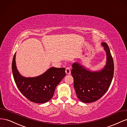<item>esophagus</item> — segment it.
Here are the masks:
<instances>
[{"label":"esophagus","instance_id":"esophagus-1","mask_svg":"<svg viewBox=\"0 0 127 127\" xmlns=\"http://www.w3.org/2000/svg\"><path fill=\"white\" fill-rule=\"evenodd\" d=\"M65 72H66V73L67 74H70L71 73V70L70 68L68 67H67L66 68V70H65Z\"/></svg>","mask_w":127,"mask_h":127}]
</instances>
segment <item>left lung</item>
I'll use <instances>...</instances> for the list:
<instances>
[{"label": "left lung", "instance_id": "left-lung-1", "mask_svg": "<svg viewBox=\"0 0 127 127\" xmlns=\"http://www.w3.org/2000/svg\"><path fill=\"white\" fill-rule=\"evenodd\" d=\"M102 45L107 55L106 66L102 71L90 72L79 63L72 65L71 74L78 98L84 103H92L100 98L109 88L114 74L113 60L108 45Z\"/></svg>", "mask_w": 127, "mask_h": 127}]
</instances>
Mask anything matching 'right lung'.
Returning a JSON list of instances; mask_svg holds the SVG:
<instances>
[{
    "label": "right lung",
    "instance_id": "1",
    "mask_svg": "<svg viewBox=\"0 0 127 127\" xmlns=\"http://www.w3.org/2000/svg\"><path fill=\"white\" fill-rule=\"evenodd\" d=\"M12 68L18 89L27 99L36 103H46L51 99L56 86L66 75L64 67H51L38 77H23L17 70L15 54L13 57Z\"/></svg>",
    "mask_w": 127,
    "mask_h": 127
}]
</instances>
